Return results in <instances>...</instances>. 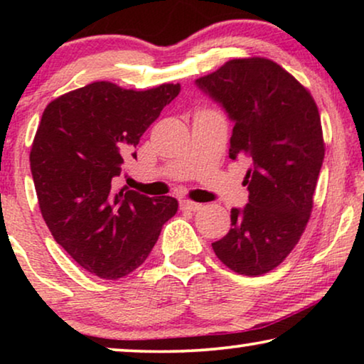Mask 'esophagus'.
Segmentation results:
<instances>
[{
    "mask_svg": "<svg viewBox=\"0 0 364 364\" xmlns=\"http://www.w3.org/2000/svg\"><path fill=\"white\" fill-rule=\"evenodd\" d=\"M181 208L182 210H188V212H197L202 208V203L192 202V200H182L181 202Z\"/></svg>",
    "mask_w": 364,
    "mask_h": 364,
    "instance_id": "1",
    "label": "esophagus"
}]
</instances>
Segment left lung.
Returning <instances> with one entry per match:
<instances>
[{
  "instance_id": "obj_1",
  "label": "left lung",
  "mask_w": 364,
  "mask_h": 364,
  "mask_svg": "<svg viewBox=\"0 0 364 364\" xmlns=\"http://www.w3.org/2000/svg\"><path fill=\"white\" fill-rule=\"evenodd\" d=\"M196 86L233 122L228 156L252 161L248 203L232 208V228L212 243L240 275H263L288 257L313 208L325 144L311 94L265 58L232 59Z\"/></svg>"
}]
</instances>
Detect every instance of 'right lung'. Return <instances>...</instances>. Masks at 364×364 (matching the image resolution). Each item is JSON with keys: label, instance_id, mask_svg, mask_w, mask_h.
Wrapping results in <instances>:
<instances>
[{"label": "right lung", "instance_id": "right-lung-1", "mask_svg": "<svg viewBox=\"0 0 364 364\" xmlns=\"http://www.w3.org/2000/svg\"><path fill=\"white\" fill-rule=\"evenodd\" d=\"M178 92V84L132 91L101 81L44 109L29 154L39 208L54 240L94 275L117 280L141 267L177 213L173 197L117 192L114 183Z\"/></svg>", "mask_w": 364, "mask_h": 364}]
</instances>
